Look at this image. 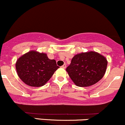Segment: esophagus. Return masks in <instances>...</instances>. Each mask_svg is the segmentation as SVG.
I'll use <instances>...</instances> for the list:
<instances>
[{
	"mask_svg": "<svg viewBox=\"0 0 125 125\" xmlns=\"http://www.w3.org/2000/svg\"><path fill=\"white\" fill-rule=\"evenodd\" d=\"M61 67L63 68V69H65V68H66V64H63L62 66H61Z\"/></svg>",
	"mask_w": 125,
	"mask_h": 125,
	"instance_id": "obj_1",
	"label": "esophagus"
}]
</instances>
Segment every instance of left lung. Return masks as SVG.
<instances>
[{
  "label": "left lung",
  "mask_w": 125,
  "mask_h": 125,
  "mask_svg": "<svg viewBox=\"0 0 125 125\" xmlns=\"http://www.w3.org/2000/svg\"><path fill=\"white\" fill-rule=\"evenodd\" d=\"M107 64V60L103 55L90 51L73 56L66 71L76 85L89 87L103 78Z\"/></svg>",
  "instance_id": "8db88e82"
}]
</instances>
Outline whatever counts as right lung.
<instances>
[{
    "label": "right lung",
    "mask_w": 125,
    "mask_h": 125,
    "mask_svg": "<svg viewBox=\"0 0 125 125\" xmlns=\"http://www.w3.org/2000/svg\"><path fill=\"white\" fill-rule=\"evenodd\" d=\"M60 67L55 60L44 53L31 51L20 56L15 64L17 73L23 82L31 87L45 85Z\"/></svg>",
    "instance_id": "obj_1"
}]
</instances>
